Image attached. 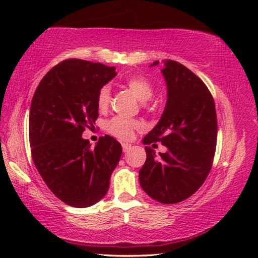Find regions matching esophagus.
I'll return each instance as SVG.
<instances>
[{
  "label": "esophagus",
  "instance_id": "obj_1",
  "mask_svg": "<svg viewBox=\"0 0 258 258\" xmlns=\"http://www.w3.org/2000/svg\"><path fill=\"white\" fill-rule=\"evenodd\" d=\"M131 148H132V147H131V145H126V143H124V145H123V151L124 152H127V151L131 150Z\"/></svg>",
  "mask_w": 258,
  "mask_h": 258
}]
</instances>
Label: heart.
<instances>
[{
    "mask_svg": "<svg viewBox=\"0 0 258 258\" xmlns=\"http://www.w3.org/2000/svg\"><path fill=\"white\" fill-rule=\"evenodd\" d=\"M125 85L128 87L131 92L137 97L141 102H146L150 100L154 94V87L148 78L142 75H133L125 80ZM111 101V89L109 85H104L100 89L98 93V107L100 110H106ZM108 133L112 137L118 138L123 141H128L133 138L134 131L140 128L138 121L127 119L125 117L116 116L109 119L106 124Z\"/></svg>",
    "mask_w": 258,
    "mask_h": 258,
    "instance_id": "b5f03b06",
    "label": "heart"
}]
</instances>
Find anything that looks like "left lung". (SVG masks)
I'll list each match as a JSON object with an SVG mask.
<instances>
[{"label":"left lung","instance_id":"1","mask_svg":"<svg viewBox=\"0 0 258 258\" xmlns=\"http://www.w3.org/2000/svg\"><path fill=\"white\" fill-rule=\"evenodd\" d=\"M163 62L167 101L158 124L143 143L161 142L167 151L157 157L155 150L146 147L147 159L139 171V180L152 199L176 204L194 195L211 172L217 119L214 99L205 83L180 62ZM158 63L155 61L150 66Z\"/></svg>","mask_w":258,"mask_h":258}]
</instances>
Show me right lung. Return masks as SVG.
Segmentation results:
<instances>
[{"instance_id":"add662e5","label":"right lung","mask_w":258,"mask_h":258,"mask_svg":"<svg viewBox=\"0 0 258 258\" xmlns=\"http://www.w3.org/2000/svg\"><path fill=\"white\" fill-rule=\"evenodd\" d=\"M117 75L115 67L82 59L56 64L42 78L30 104L29 143L34 164L61 202L90 207L106 196L121 156L109 135L91 148L82 138L99 116L98 93Z\"/></svg>"}]
</instances>
